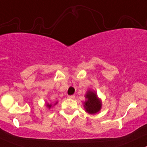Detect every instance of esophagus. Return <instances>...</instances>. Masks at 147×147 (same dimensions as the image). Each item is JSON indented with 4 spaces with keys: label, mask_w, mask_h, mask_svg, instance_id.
Returning <instances> with one entry per match:
<instances>
[{
    "label": "esophagus",
    "mask_w": 147,
    "mask_h": 147,
    "mask_svg": "<svg viewBox=\"0 0 147 147\" xmlns=\"http://www.w3.org/2000/svg\"><path fill=\"white\" fill-rule=\"evenodd\" d=\"M67 98H68L69 99H75V96H74V95H72V96H67Z\"/></svg>",
    "instance_id": "34e87169"
}]
</instances>
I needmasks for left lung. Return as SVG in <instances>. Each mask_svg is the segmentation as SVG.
I'll return each mask as SVG.
<instances>
[{"instance_id":"obj_1","label":"left lung","mask_w":147,"mask_h":147,"mask_svg":"<svg viewBox=\"0 0 147 147\" xmlns=\"http://www.w3.org/2000/svg\"><path fill=\"white\" fill-rule=\"evenodd\" d=\"M86 100L84 102L85 111L90 114H95L99 112L102 108V100L98 98L97 93L94 90H88L85 94Z\"/></svg>"}]
</instances>
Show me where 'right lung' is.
I'll list each match as a JSON object with an SVG mask.
<instances>
[{
	"label": "right lung",
	"mask_w": 147,
	"mask_h": 147,
	"mask_svg": "<svg viewBox=\"0 0 147 147\" xmlns=\"http://www.w3.org/2000/svg\"><path fill=\"white\" fill-rule=\"evenodd\" d=\"M58 103V101H56V102L54 103V105H52V104H49V103H46V106H47V108H49V109H51V107H54V105H56V104H57Z\"/></svg>",
	"instance_id": "right-lung-1"
}]
</instances>
